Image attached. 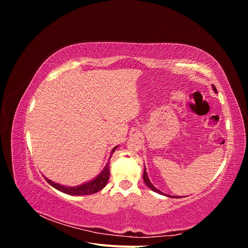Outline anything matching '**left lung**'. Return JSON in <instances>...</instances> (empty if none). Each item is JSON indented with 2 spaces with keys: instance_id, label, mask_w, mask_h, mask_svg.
I'll return each instance as SVG.
<instances>
[{
  "instance_id": "8db88e82",
  "label": "left lung",
  "mask_w": 248,
  "mask_h": 248,
  "mask_svg": "<svg viewBox=\"0 0 248 248\" xmlns=\"http://www.w3.org/2000/svg\"><path fill=\"white\" fill-rule=\"evenodd\" d=\"M213 87V90H214V91L217 93V90H216V88H215V86L213 85L212 86ZM144 181H145V183H146V185L149 187V188H151L153 191H155V192H157V193H160V194H163L160 190H158V189H157V188H155V187H154V185L151 183V182H150V180H149V178H148V176H147V171H146V169L144 170ZM169 197H170V198H179V197H174V196H169Z\"/></svg>"
}]
</instances>
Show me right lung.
<instances>
[{"instance_id":"add662e5","label":"right lung","mask_w":248,"mask_h":248,"mask_svg":"<svg viewBox=\"0 0 248 248\" xmlns=\"http://www.w3.org/2000/svg\"><path fill=\"white\" fill-rule=\"evenodd\" d=\"M116 149H117V147L114 148L111 153L114 152ZM108 179H109V162L107 163L106 168L103 169V170L100 172L99 176H97L95 179L92 180V181H89L85 184L77 186V187H67V186L60 185V184L52 182V181H50V180L46 178V182L48 184H50L52 187H55L56 189L62 191L64 193H67V194H71V196H87V194H93V193L98 192L99 190H101L103 188L104 186L107 185Z\"/></svg>"}]
</instances>
